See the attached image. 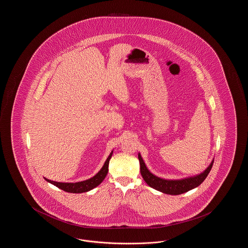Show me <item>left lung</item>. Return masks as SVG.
Returning <instances> with one entry per match:
<instances>
[{
	"mask_svg": "<svg viewBox=\"0 0 248 248\" xmlns=\"http://www.w3.org/2000/svg\"><path fill=\"white\" fill-rule=\"evenodd\" d=\"M139 160L140 164V173L145 182L150 187L157 189L163 193L170 194V195L182 194L184 192L189 191L190 189L198 187L208 176L214 163V159H213L212 162L210 163V165H208V167L198 175H195L192 177H184L181 179H165V178L155 176L148 169L140 153H139Z\"/></svg>",
	"mask_w": 248,
	"mask_h": 248,
	"instance_id": "left-lung-1",
	"label": "left lung"
}]
</instances>
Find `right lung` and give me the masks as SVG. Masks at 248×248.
I'll return each instance as SVG.
<instances>
[{
	"instance_id": "right-lung-1",
	"label": "right lung",
	"mask_w": 248,
	"mask_h": 248,
	"mask_svg": "<svg viewBox=\"0 0 248 248\" xmlns=\"http://www.w3.org/2000/svg\"><path fill=\"white\" fill-rule=\"evenodd\" d=\"M113 154V151H111V153L108 156L106 162L104 163V165L102 166V168L94 175V177L83 180V181H79V182H58V181H53L50 180L46 177H45V179L55 185L56 187H58L60 189H63L64 191L67 192H71V193H82V192H86L89 191L91 189H94L95 187H97L106 177L108 171V163L109 160L111 158V155Z\"/></svg>"
}]
</instances>
